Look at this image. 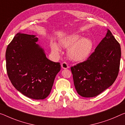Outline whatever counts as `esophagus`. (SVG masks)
Returning <instances> with one entry per match:
<instances>
[{"mask_svg":"<svg viewBox=\"0 0 125 125\" xmlns=\"http://www.w3.org/2000/svg\"><path fill=\"white\" fill-rule=\"evenodd\" d=\"M61 67H62V69H68L69 68V66L68 64L66 62H63L62 63H61Z\"/></svg>","mask_w":125,"mask_h":125,"instance_id":"34e87169","label":"esophagus"}]
</instances>
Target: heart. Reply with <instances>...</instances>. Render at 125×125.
I'll list each match as a JSON object with an SVG mask.
<instances>
[{
    "instance_id": "1",
    "label": "heart",
    "mask_w": 125,
    "mask_h": 125,
    "mask_svg": "<svg viewBox=\"0 0 125 125\" xmlns=\"http://www.w3.org/2000/svg\"><path fill=\"white\" fill-rule=\"evenodd\" d=\"M80 38V36L74 34L61 39L59 43L61 47L68 49L69 58L74 61H80L87 58L93 47L92 41L88 38ZM51 50L55 54L60 52V48L55 43H51Z\"/></svg>"
}]
</instances>
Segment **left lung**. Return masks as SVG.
<instances>
[{
    "label": "left lung",
    "instance_id": "8db88e82",
    "mask_svg": "<svg viewBox=\"0 0 125 125\" xmlns=\"http://www.w3.org/2000/svg\"><path fill=\"white\" fill-rule=\"evenodd\" d=\"M121 56L120 43L108 30L105 37L87 60L71 67L79 94L93 97L112 85L118 76Z\"/></svg>",
    "mask_w": 125,
    "mask_h": 125
}]
</instances>
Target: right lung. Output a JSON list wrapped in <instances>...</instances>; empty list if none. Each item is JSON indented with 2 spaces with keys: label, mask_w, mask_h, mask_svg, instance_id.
<instances>
[{
  "label": "right lung",
  "mask_w": 125,
  "mask_h": 125,
  "mask_svg": "<svg viewBox=\"0 0 125 125\" xmlns=\"http://www.w3.org/2000/svg\"><path fill=\"white\" fill-rule=\"evenodd\" d=\"M34 35L18 33L8 45L5 59L9 80L26 97L43 99L50 93L60 62L46 57Z\"/></svg>",
  "instance_id": "obj_1"
}]
</instances>
